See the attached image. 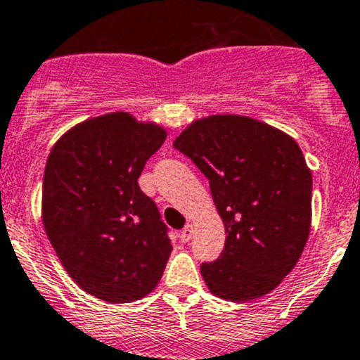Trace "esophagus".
<instances>
[{"instance_id":"obj_1","label":"esophagus","mask_w":360,"mask_h":360,"mask_svg":"<svg viewBox=\"0 0 360 360\" xmlns=\"http://www.w3.org/2000/svg\"><path fill=\"white\" fill-rule=\"evenodd\" d=\"M191 236H193V226L186 224L183 229H181V233H179L181 241H183V243H188V241L191 240Z\"/></svg>"}]
</instances>
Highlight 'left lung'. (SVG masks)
Wrapping results in <instances>:
<instances>
[{
	"instance_id": "obj_1",
	"label": "left lung",
	"mask_w": 360,
	"mask_h": 360,
	"mask_svg": "<svg viewBox=\"0 0 360 360\" xmlns=\"http://www.w3.org/2000/svg\"><path fill=\"white\" fill-rule=\"evenodd\" d=\"M209 179L226 228L217 260L200 266L215 297L272 291L300 259L312 217V174L293 138L243 115L195 120L174 141Z\"/></svg>"
}]
</instances>
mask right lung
Here are the masks:
<instances>
[{"instance_id": "right-lung-1", "label": "right lung", "mask_w": 360, "mask_h": 360, "mask_svg": "<svg viewBox=\"0 0 360 360\" xmlns=\"http://www.w3.org/2000/svg\"><path fill=\"white\" fill-rule=\"evenodd\" d=\"M165 136L131 113H107L67 131L48 157V238L70 278L110 304L153 291L172 252L160 212L138 184Z\"/></svg>"}]
</instances>
